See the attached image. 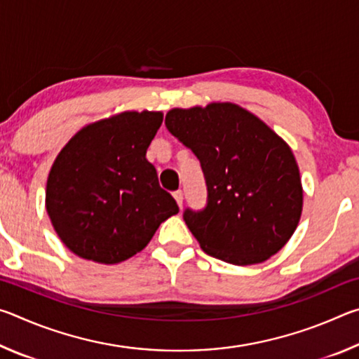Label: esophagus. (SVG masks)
Listing matches in <instances>:
<instances>
[{"label": "esophagus", "mask_w": 359, "mask_h": 359, "mask_svg": "<svg viewBox=\"0 0 359 359\" xmlns=\"http://www.w3.org/2000/svg\"><path fill=\"white\" fill-rule=\"evenodd\" d=\"M172 196H174L175 203H177L179 208L182 209V204H184V193H182L180 190H177V191H174V193H172Z\"/></svg>", "instance_id": "34e87169"}]
</instances>
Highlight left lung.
<instances>
[{
    "label": "left lung",
    "mask_w": 359,
    "mask_h": 359,
    "mask_svg": "<svg viewBox=\"0 0 359 359\" xmlns=\"http://www.w3.org/2000/svg\"><path fill=\"white\" fill-rule=\"evenodd\" d=\"M166 128L201 163L208 204L184 220L203 250L231 264L263 263L299 223L294 155L264 121L231 102L172 109Z\"/></svg>",
    "instance_id": "1"
}]
</instances>
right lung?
I'll use <instances>...</instances> for the list:
<instances>
[{
  "mask_svg": "<svg viewBox=\"0 0 359 359\" xmlns=\"http://www.w3.org/2000/svg\"><path fill=\"white\" fill-rule=\"evenodd\" d=\"M161 121V112H123L85 126L58 154L46 208L60 239L81 258L128 259L179 212L145 158Z\"/></svg>",
  "mask_w": 359,
  "mask_h": 359,
  "instance_id": "1",
  "label": "right lung"
}]
</instances>
